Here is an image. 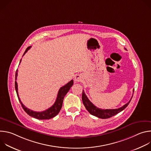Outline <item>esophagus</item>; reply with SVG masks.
Wrapping results in <instances>:
<instances>
[{"label": "esophagus", "instance_id": "esophagus-1", "mask_svg": "<svg viewBox=\"0 0 151 151\" xmlns=\"http://www.w3.org/2000/svg\"><path fill=\"white\" fill-rule=\"evenodd\" d=\"M82 79V76L81 75H76L75 77V81L76 82H80Z\"/></svg>", "mask_w": 151, "mask_h": 151}]
</instances>
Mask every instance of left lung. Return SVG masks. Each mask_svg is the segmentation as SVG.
<instances>
[{"instance_id": "left-lung-1", "label": "left lung", "mask_w": 151, "mask_h": 151, "mask_svg": "<svg viewBox=\"0 0 151 151\" xmlns=\"http://www.w3.org/2000/svg\"><path fill=\"white\" fill-rule=\"evenodd\" d=\"M133 93H134V90H133ZM133 97V96H132ZM130 100L127 103L124 104L123 106L119 107L118 109H101L100 108H98L95 105H94L88 99V97L85 94L84 90L82 91V100L83 105L85 106L86 109H87L90 114L92 115L96 116L99 118L101 119H107L113 116H115V115L118 114L122 111H123L125 107L130 103L131 100Z\"/></svg>"}]
</instances>
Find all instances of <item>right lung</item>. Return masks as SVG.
I'll return each mask as SVG.
<instances>
[{
  "mask_svg": "<svg viewBox=\"0 0 151 151\" xmlns=\"http://www.w3.org/2000/svg\"><path fill=\"white\" fill-rule=\"evenodd\" d=\"M31 48L30 47H29L27 48V49L26 50L23 55L27 52V51ZM21 59L19 61V63H21ZM18 75V70H17L16 73H15V90L17 92V94L18 98V100L21 104V106L23 108V109L24 110V111L30 116H32L35 118H36L37 119H49L51 118H54V116H55L60 111L61 107H62V105H63V101L64 100V97L66 95V94L68 93V91H69V90L70 89L71 87L73 84V81L71 80L70 82H69L67 84H66L65 85H64L63 87H61L58 92V94H57V97L56 99V100L54 103V104L50 107V108H48V109L43 111V112H35L33 111L32 110H30L29 109H28L27 107H26L23 103L21 101L19 97L18 96V85H17V82L16 81L17 80V77Z\"/></svg>",
  "mask_w": 151,
  "mask_h": 151,
  "instance_id": "1",
  "label": "right lung"
}]
</instances>
